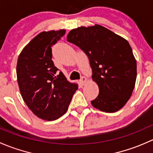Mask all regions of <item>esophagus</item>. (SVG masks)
Listing matches in <instances>:
<instances>
[{
	"mask_svg": "<svg viewBox=\"0 0 153 153\" xmlns=\"http://www.w3.org/2000/svg\"><path fill=\"white\" fill-rule=\"evenodd\" d=\"M80 83L81 84V85H84V84H86V78H85V77L82 76L81 78V79H80Z\"/></svg>",
	"mask_w": 153,
	"mask_h": 153,
	"instance_id": "obj_1",
	"label": "esophagus"
}]
</instances>
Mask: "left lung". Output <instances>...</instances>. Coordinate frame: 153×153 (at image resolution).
<instances>
[{
  "mask_svg": "<svg viewBox=\"0 0 153 153\" xmlns=\"http://www.w3.org/2000/svg\"><path fill=\"white\" fill-rule=\"evenodd\" d=\"M67 41L87 55L92 80L99 94L91 104L106 112H115L132 95L137 76V64L129 42L100 25L72 29Z\"/></svg>",
  "mask_w": 153,
  "mask_h": 153,
  "instance_id": "obj_1",
  "label": "left lung"
}]
</instances>
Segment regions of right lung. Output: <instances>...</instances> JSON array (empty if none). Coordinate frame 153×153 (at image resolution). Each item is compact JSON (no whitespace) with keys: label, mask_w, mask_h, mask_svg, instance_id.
<instances>
[{"label":"right lung","mask_w":153,"mask_h":153,"mask_svg":"<svg viewBox=\"0 0 153 153\" xmlns=\"http://www.w3.org/2000/svg\"><path fill=\"white\" fill-rule=\"evenodd\" d=\"M66 30L42 32L24 48L18 56L16 72L21 96L36 116L54 121L67 111L78 84L58 73L52 60V46Z\"/></svg>","instance_id":"obj_1"}]
</instances>
